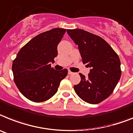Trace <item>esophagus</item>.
Instances as JSON below:
<instances>
[{
    "label": "esophagus",
    "instance_id": "1",
    "mask_svg": "<svg viewBox=\"0 0 133 133\" xmlns=\"http://www.w3.org/2000/svg\"><path fill=\"white\" fill-rule=\"evenodd\" d=\"M73 74H74V72H71L70 70H68V74H69V75H72Z\"/></svg>",
    "mask_w": 133,
    "mask_h": 133
}]
</instances>
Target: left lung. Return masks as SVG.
I'll use <instances>...</instances> for the list:
<instances>
[{
	"label": "left lung",
	"mask_w": 133,
	"mask_h": 133,
	"mask_svg": "<svg viewBox=\"0 0 133 133\" xmlns=\"http://www.w3.org/2000/svg\"><path fill=\"white\" fill-rule=\"evenodd\" d=\"M78 45L83 63L91 68L87 78L79 74L76 93L85 102L97 104L113 92L121 76L120 61L111 46L100 36L81 29L67 30Z\"/></svg>",
	"instance_id": "8db88e82"
}]
</instances>
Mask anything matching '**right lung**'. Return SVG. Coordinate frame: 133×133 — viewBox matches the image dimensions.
Segmentation results:
<instances>
[{
	"instance_id": "1",
	"label": "right lung",
	"mask_w": 133,
	"mask_h": 133,
	"mask_svg": "<svg viewBox=\"0 0 133 133\" xmlns=\"http://www.w3.org/2000/svg\"><path fill=\"white\" fill-rule=\"evenodd\" d=\"M65 32L54 28L38 34L23 46L13 60L14 82L29 100L38 103L49 99L68 75L67 69L57 71L50 63L57 55V45Z\"/></svg>"
}]
</instances>
